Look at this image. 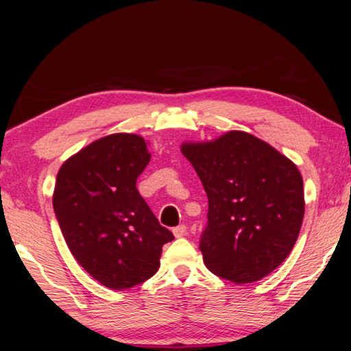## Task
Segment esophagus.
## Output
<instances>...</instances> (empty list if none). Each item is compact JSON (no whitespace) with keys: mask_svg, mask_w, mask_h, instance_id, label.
Listing matches in <instances>:
<instances>
[{"mask_svg":"<svg viewBox=\"0 0 351 351\" xmlns=\"http://www.w3.org/2000/svg\"><path fill=\"white\" fill-rule=\"evenodd\" d=\"M173 235H175L176 238H182V237H185V235H187V226H185V225L176 226V228L173 229Z\"/></svg>","mask_w":351,"mask_h":351,"instance_id":"34e87169","label":"esophagus"}]
</instances>
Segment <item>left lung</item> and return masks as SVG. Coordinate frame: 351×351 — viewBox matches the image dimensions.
<instances>
[{"label":"left lung","mask_w":351,"mask_h":351,"mask_svg":"<svg viewBox=\"0 0 351 351\" xmlns=\"http://www.w3.org/2000/svg\"><path fill=\"white\" fill-rule=\"evenodd\" d=\"M181 152L208 196V225L199 244L208 270L235 283L276 270L293 250L304 215L295 164L244 131L184 143Z\"/></svg>","instance_id":"1"}]
</instances>
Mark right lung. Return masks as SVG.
<instances>
[{"mask_svg":"<svg viewBox=\"0 0 351 351\" xmlns=\"http://www.w3.org/2000/svg\"><path fill=\"white\" fill-rule=\"evenodd\" d=\"M151 154L143 137L111 134L63 162L52 206L78 264L111 289H128L158 271L173 234L136 187Z\"/></svg>","mask_w":351,"mask_h":351,"instance_id":"1","label":"right lung"}]
</instances>
